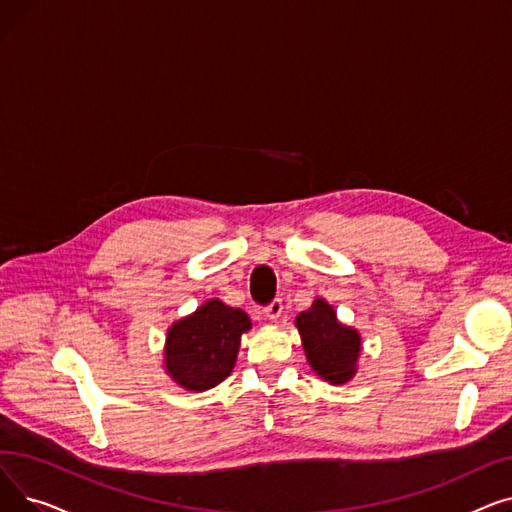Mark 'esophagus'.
<instances>
[{"mask_svg":"<svg viewBox=\"0 0 512 512\" xmlns=\"http://www.w3.org/2000/svg\"><path fill=\"white\" fill-rule=\"evenodd\" d=\"M282 309H284V305H282V299H276V301H272L270 305L265 307V315L270 317L272 321H278V319H280V315H282Z\"/></svg>","mask_w":512,"mask_h":512,"instance_id":"esophagus-1","label":"esophagus"}]
</instances>
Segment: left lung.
Instances as JSON below:
<instances>
[{
	"instance_id": "1",
	"label": "left lung",
	"mask_w": 512,
	"mask_h": 512,
	"mask_svg": "<svg viewBox=\"0 0 512 512\" xmlns=\"http://www.w3.org/2000/svg\"><path fill=\"white\" fill-rule=\"evenodd\" d=\"M294 326L301 334L305 357L321 380L340 386L355 378L363 348L361 334L338 321L326 299H315L311 309L297 315Z\"/></svg>"
}]
</instances>
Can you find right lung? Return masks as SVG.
I'll return each instance as SVG.
<instances>
[{"instance_id":"add662e5","label":"right lung","mask_w":512,"mask_h":512,"mask_svg":"<svg viewBox=\"0 0 512 512\" xmlns=\"http://www.w3.org/2000/svg\"><path fill=\"white\" fill-rule=\"evenodd\" d=\"M249 315L209 299L168 328L164 369L188 392H205L224 382L234 369L240 338L251 330Z\"/></svg>"}]
</instances>
